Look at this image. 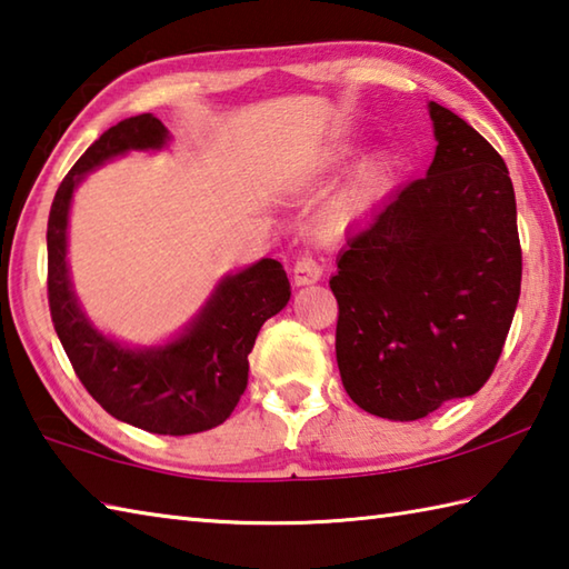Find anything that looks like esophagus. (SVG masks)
<instances>
[{"instance_id":"34e87169","label":"esophagus","mask_w":569,"mask_h":569,"mask_svg":"<svg viewBox=\"0 0 569 569\" xmlns=\"http://www.w3.org/2000/svg\"><path fill=\"white\" fill-rule=\"evenodd\" d=\"M320 276H322V266H320L316 256H310V253L300 256V259L293 266V283L296 286L316 283V281H320Z\"/></svg>"}]
</instances>
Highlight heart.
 <instances>
[{
    "label": "heart",
    "instance_id": "1",
    "mask_svg": "<svg viewBox=\"0 0 569 569\" xmlns=\"http://www.w3.org/2000/svg\"><path fill=\"white\" fill-rule=\"evenodd\" d=\"M340 162H342V152H330V154H326V160H322V167H336ZM387 180H389V162L387 160H375L367 164L365 170L358 174V180H355L336 199V202H332V209H330L332 221H336L338 227H345V224H350L352 219L365 214V211L377 202V197L382 194Z\"/></svg>",
    "mask_w": 569,
    "mask_h": 569
}]
</instances>
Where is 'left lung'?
Segmentation results:
<instances>
[{"mask_svg": "<svg viewBox=\"0 0 569 569\" xmlns=\"http://www.w3.org/2000/svg\"><path fill=\"white\" fill-rule=\"evenodd\" d=\"M437 152L355 229L330 278L336 355L360 409L415 421L486 385L520 298L516 192L481 132L429 103Z\"/></svg>", "mask_w": 569, "mask_h": 569, "instance_id": "1", "label": "left lung"}]
</instances>
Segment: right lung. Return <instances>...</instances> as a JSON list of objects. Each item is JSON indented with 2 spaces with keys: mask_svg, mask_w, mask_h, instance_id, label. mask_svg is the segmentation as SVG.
<instances>
[{
  "mask_svg": "<svg viewBox=\"0 0 569 569\" xmlns=\"http://www.w3.org/2000/svg\"><path fill=\"white\" fill-rule=\"evenodd\" d=\"M170 132L152 113L120 120L88 148L56 189L49 211V308L78 380L110 417L167 437L219 427L249 382V352L266 320L281 313L291 283L276 259L221 278L180 336L130 348L86 318L69 276V211L76 187L130 150H162Z\"/></svg>",
  "mask_w": 569,
  "mask_h": 569,
  "instance_id": "add662e5",
  "label": "right lung"
}]
</instances>
